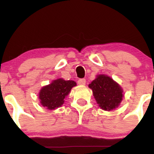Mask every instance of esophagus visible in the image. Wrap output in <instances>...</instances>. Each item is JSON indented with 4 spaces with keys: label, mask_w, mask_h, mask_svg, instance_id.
Masks as SVG:
<instances>
[{
    "label": "esophagus",
    "mask_w": 154,
    "mask_h": 154,
    "mask_svg": "<svg viewBox=\"0 0 154 154\" xmlns=\"http://www.w3.org/2000/svg\"><path fill=\"white\" fill-rule=\"evenodd\" d=\"M77 83H78L79 85H85L86 83V79L84 78L79 79H78V81H77Z\"/></svg>",
    "instance_id": "esophagus-1"
}]
</instances>
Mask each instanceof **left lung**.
<instances>
[{
    "instance_id": "1",
    "label": "left lung",
    "mask_w": 154,
    "mask_h": 154,
    "mask_svg": "<svg viewBox=\"0 0 154 154\" xmlns=\"http://www.w3.org/2000/svg\"><path fill=\"white\" fill-rule=\"evenodd\" d=\"M98 106L104 111H111L119 106L123 91L118 83L109 76L99 75L88 85Z\"/></svg>"
}]
</instances>
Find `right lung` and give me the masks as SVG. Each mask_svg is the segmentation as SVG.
<instances>
[{
    "mask_svg": "<svg viewBox=\"0 0 154 154\" xmlns=\"http://www.w3.org/2000/svg\"><path fill=\"white\" fill-rule=\"evenodd\" d=\"M76 85L77 83L73 80H64L61 78L55 79L40 90L39 93L40 103L49 110L61 106L64 103V98Z\"/></svg>",
    "mask_w": 154,
    "mask_h": 154,
    "instance_id": "add662e5",
    "label": "right lung"
}]
</instances>
